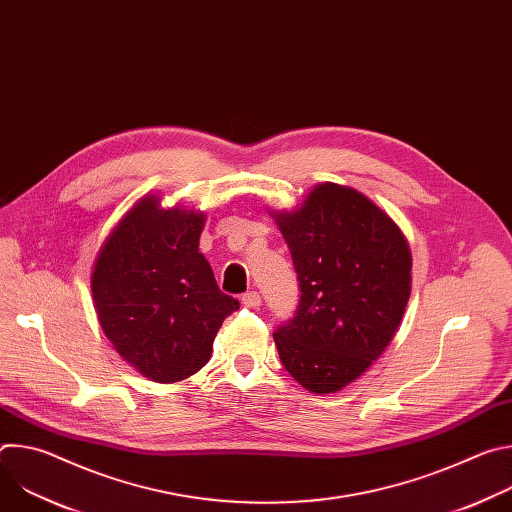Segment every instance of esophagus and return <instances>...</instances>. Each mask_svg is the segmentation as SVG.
Returning <instances> with one entry per match:
<instances>
[{"instance_id": "esophagus-1", "label": "esophagus", "mask_w": 512, "mask_h": 512, "mask_svg": "<svg viewBox=\"0 0 512 512\" xmlns=\"http://www.w3.org/2000/svg\"><path fill=\"white\" fill-rule=\"evenodd\" d=\"M243 304L245 306H249V308H257L259 304H261V296H259V291H247V294H243Z\"/></svg>"}]
</instances>
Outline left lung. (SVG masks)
Instances as JSON below:
<instances>
[{
    "label": "left lung",
    "mask_w": 512,
    "mask_h": 512,
    "mask_svg": "<svg viewBox=\"0 0 512 512\" xmlns=\"http://www.w3.org/2000/svg\"><path fill=\"white\" fill-rule=\"evenodd\" d=\"M300 281V304L275 334L287 373L312 393L358 379L395 336L411 294V251L367 196L316 186L302 208L275 214Z\"/></svg>",
    "instance_id": "8db88e82"
}]
</instances>
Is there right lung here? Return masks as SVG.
Wrapping results in <instances>:
<instances>
[{"label": "right lung", "mask_w": 512, "mask_h": 512, "mask_svg": "<svg viewBox=\"0 0 512 512\" xmlns=\"http://www.w3.org/2000/svg\"><path fill=\"white\" fill-rule=\"evenodd\" d=\"M204 214L162 210L141 198L105 241L91 289L115 350L156 383H176L210 360L212 342L239 300L223 294L198 253Z\"/></svg>", "instance_id": "obj_1"}]
</instances>
